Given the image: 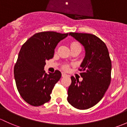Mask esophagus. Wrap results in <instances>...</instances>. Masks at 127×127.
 Listing matches in <instances>:
<instances>
[{
	"mask_svg": "<svg viewBox=\"0 0 127 127\" xmlns=\"http://www.w3.org/2000/svg\"><path fill=\"white\" fill-rule=\"evenodd\" d=\"M61 75H62L63 77H66V76H67V75L66 74V73H64L63 72H61Z\"/></svg>",
	"mask_w": 127,
	"mask_h": 127,
	"instance_id": "34e87169",
	"label": "esophagus"
}]
</instances>
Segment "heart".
<instances>
[{
  "label": "heart",
  "instance_id": "b5f03b06",
  "mask_svg": "<svg viewBox=\"0 0 127 127\" xmlns=\"http://www.w3.org/2000/svg\"><path fill=\"white\" fill-rule=\"evenodd\" d=\"M70 47L74 48V47H81V46L80 45V44L77 42H72L71 44H70ZM62 68L64 70H67L69 69V65L68 64H64L62 66Z\"/></svg>",
  "mask_w": 127,
  "mask_h": 127
}]
</instances>
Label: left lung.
I'll return each mask as SVG.
<instances>
[{"label": "left lung", "instance_id": "obj_1", "mask_svg": "<svg viewBox=\"0 0 127 127\" xmlns=\"http://www.w3.org/2000/svg\"><path fill=\"white\" fill-rule=\"evenodd\" d=\"M85 47L86 55L78 70L83 80L71 77L67 101L79 109L93 107L101 100L110 85L111 61L106 44L95 35L69 33Z\"/></svg>", "mask_w": 127, "mask_h": 127}]
</instances>
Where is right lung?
I'll use <instances>...</instances> for the list:
<instances>
[{"label":"right lung","instance_id":"1","mask_svg":"<svg viewBox=\"0 0 127 127\" xmlns=\"http://www.w3.org/2000/svg\"><path fill=\"white\" fill-rule=\"evenodd\" d=\"M68 34L39 32L22 45L14 65V74L19 93L27 103L39 106L51 98L50 94L61 73L56 70L54 73L47 74L44 67L47 60L53 57L58 42Z\"/></svg>","mask_w":127,"mask_h":127}]
</instances>
